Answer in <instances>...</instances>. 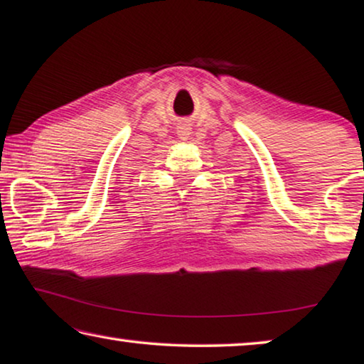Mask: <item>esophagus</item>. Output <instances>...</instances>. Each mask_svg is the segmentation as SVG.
Returning <instances> with one entry per match:
<instances>
[{
    "label": "esophagus",
    "instance_id": "1",
    "mask_svg": "<svg viewBox=\"0 0 364 364\" xmlns=\"http://www.w3.org/2000/svg\"><path fill=\"white\" fill-rule=\"evenodd\" d=\"M177 135H178V138H181V139H187L188 135H190V128H188V125L183 124V125L178 127Z\"/></svg>",
    "mask_w": 364,
    "mask_h": 364
}]
</instances>
